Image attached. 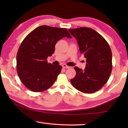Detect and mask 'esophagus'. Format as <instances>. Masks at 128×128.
Returning a JSON list of instances; mask_svg holds the SVG:
<instances>
[{"instance_id":"obj_1","label":"esophagus","mask_w":128,"mask_h":128,"mask_svg":"<svg viewBox=\"0 0 128 128\" xmlns=\"http://www.w3.org/2000/svg\"><path fill=\"white\" fill-rule=\"evenodd\" d=\"M62 68H66V69L70 68V66H66V65L65 64H62Z\"/></svg>"}]
</instances>
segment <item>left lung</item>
<instances>
[{
  "instance_id": "obj_1",
  "label": "left lung",
  "mask_w": 128,
  "mask_h": 128,
  "mask_svg": "<svg viewBox=\"0 0 128 128\" xmlns=\"http://www.w3.org/2000/svg\"><path fill=\"white\" fill-rule=\"evenodd\" d=\"M78 44L80 53L86 59L84 70L75 66L76 72L71 79L72 86L86 94L97 92L107 83L112 69V52L108 42L100 34L90 28L70 29Z\"/></svg>"
}]
</instances>
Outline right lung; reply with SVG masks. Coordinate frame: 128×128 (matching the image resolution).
<instances>
[{
	"label": "right lung",
	"instance_id": "1",
	"mask_svg": "<svg viewBox=\"0 0 128 128\" xmlns=\"http://www.w3.org/2000/svg\"><path fill=\"white\" fill-rule=\"evenodd\" d=\"M72 36L66 28L40 26L21 42L16 56L17 72L22 83L34 92L51 87L61 72V66L48 63L47 59L55 51L56 42Z\"/></svg>",
	"mask_w": 128,
	"mask_h": 128
}]
</instances>
